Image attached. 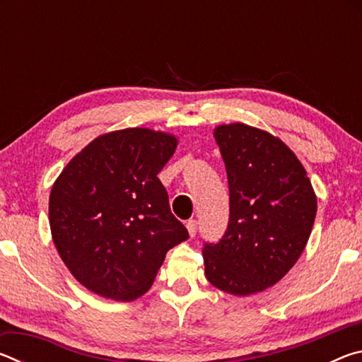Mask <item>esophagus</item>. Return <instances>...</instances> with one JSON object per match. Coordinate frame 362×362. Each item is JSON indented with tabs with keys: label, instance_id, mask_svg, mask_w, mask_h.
<instances>
[{
	"label": "esophagus",
	"instance_id": "1",
	"mask_svg": "<svg viewBox=\"0 0 362 362\" xmlns=\"http://www.w3.org/2000/svg\"><path fill=\"white\" fill-rule=\"evenodd\" d=\"M187 230H188V235L193 238L196 235V230H198V222H196V220H188Z\"/></svg>",
	"mask_w": 362,
	"mask_h": 362
}]
</instances>
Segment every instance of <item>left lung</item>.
I'll return each instance as SVG.
<instances>
[{
  "instance_id": "left-lung-1",
  "label": "left lung",
  "mask_w": 362,
  "mask_h": 362,
  "mask_svg": "<svg viewBox=\"0 0 362 362\" xmlns=\"http://www.w3.org/2000/svg\"><path fill=\"white\" fill-rule=\"evenodd\" d=\"M214 137L228 175L230 220L222 240L204 244V273L214 287L244 297L296 265L317 201L303 164L281 139L244 122L220 124Z\"/></svg>"
}]
</instances>
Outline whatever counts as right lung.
Listing matches in <instances>:
<instances>
[{
	"instance_id": "1",
	"label": "right lung",
	"mask_w": 362,
	"mask_h": 362,
	"mask_svg": "<svg viewBox=\"0 0 362 362\" xmlns=\"http://www.w3.org/2000/svg\"><path fill=\"white\" fill-rule=\"evenodd\" d=\"M177 144L173 134L148 127L102 134L54 182L52 241L86 289L132 302L150 289L168 250L188 240L156 177Z\"/></svg>"
}]
</instances>
